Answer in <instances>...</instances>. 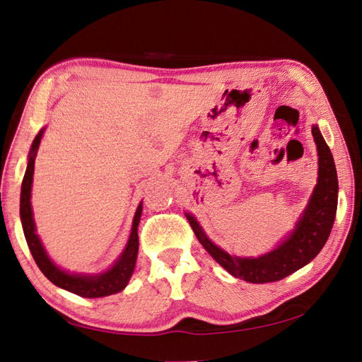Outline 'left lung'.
I'll return each instance as SVG.
<instances>
[{
	"label": "left lung",
	"mask_w": 362,
	"mask_h": 362,
	"mask_svg": "<svg viewBox=\"0 0 362 362\" xmlns=\"http://www.w3.org/2000/svg\"><path fill=\"white\" fill-rule=\"evenodd\" d=\"M316 148H318V184L310 201L299 218L293 232L276 249L261 255L258 258H240L219 249L202 232L201 226L190 214H186L189 223L210 257L223 266L230 275L253 284L279 281L304 267L327 243L337 216L338 207V176L330 148L325 143L318 126L312 127Z\"/></svg>",
	"instance_id": "1"
}]
</instances>
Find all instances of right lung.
I'll use <instances>...</instances> for the list:
<instances>
[{
  "instance_id": "right-lung-1",
  "label": "right lung",
  "mask_w": 362,
  "mask_h": 362,
  "mask_svg": "<svg viewBox=\"0 0 362 362\" xmlns=\"http://www.w3.org/2000/svg\"><path fill=\"white\" fill-rule=\"evenodd\" d=\"M42 134H44V129H41L38 132V135L33 139L30 153H29L28 169H25L24 180L21 184L20 216H21L25 241H28L32 257L35 262H37L40 270L44 273V276H46L50 283H54L55 286L67 290V292H72L83 298H103V296L118 293L127 286L132 273H134V269H135V262L138 257V244H139L138 224L141 219V214H143V202H141L136 209L126 249L122 250L121 257L109 270L98 273V275H81V273H67L64 270H61L57 264L49 258V255L46 253V250H44L38 235L35 233L37 232V227H35L33 211L30 204L35 156H37Z\"/></svg>"
}]
</instances>
